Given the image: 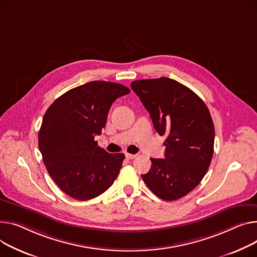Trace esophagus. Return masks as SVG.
I'll return each mask as SVG.
<instances>
[{"label": "esophagus", "instance_id": "34e87169", "mask_svg": "<svg viewBox=\"0 0 257 257\" xmlns=\"http://www.w3.org/2000/svg\"><path fill=\"white\" fill-rule=\"evenodd\" d=\"M125 156H126L127 159H133V158H135L138 155H136V154H129V153H126Z\"/></svg>", "mask_w": 257, "mask_h": 257}]
</instances>
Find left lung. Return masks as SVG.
<instances>
[{"label":"left lung","mask_w":257,"mask_h":257,"mask_svg":"<svg viewBox=\"0 0 257 257\" xmlns=\"http://www.w3.org/2000/svg\"><path fill=\"white\" fill-rule=\"evenodd\" d=\"M131 89L149 111L154 128L165 135L164 159L151 158L142 178L167 201L192 191L207 174L214 153L215 128L204 102L186 85L167 77L140 79Z\"/></svg>","instance_id":"1"}]
</instances>
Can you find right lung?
Listing matches in <instances>:
<instances>
[{"instance_id":"1","label":"right lung","mask_w":257,"mask_h":257,"mask_svg":"<svg viewBox=\"0 0 257 257\" xmlns=\"http://www.w3.org/2000/svg\"><path fill=\"white\" fill-rule=\"evenodd\" d=\"M129 93L123 84L95 80L66 92L47 108L39 150L49 176L67 195L89 200L116 179L125 155L107 153L95 136L105 127L114 100Z\"/></svg>"}]
</instances>
